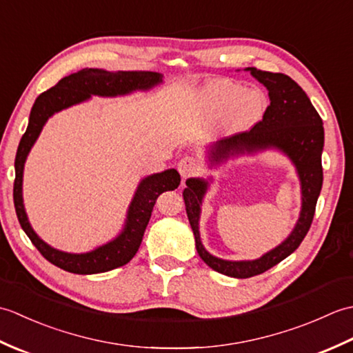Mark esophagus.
Listing matches in <instances>:
<instances>
[{
    "label": "esophagus",
    "mask_w": 353,
    "mask_h": 353,
    "mask_svg": "<svg viewBox=\"0 0 353 353\" xmlns=\"http://www.w3.org/2000/svg\"><path fill=\"white\" fill-rule=\"evenodd\" d=\"M177 170L183 179H188V177L196 176L200 171V163L194 156H183L177 163Z\"/></svg>",
    "instance_id": "1"
}]
</instances>
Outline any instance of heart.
Wrapping results in <instances>:
<instances>
[{"mask_svg":"<svg viewBox=\"0 0 353 353\" xmlns=\"http://www.w3.org/2000/svg\"><path fill=\"white\" fill-rule=\"evenodd\" d=\"M201 110L208 118L224 114V124L232 132L249 129L259 121L267 106L265 95L258 89H247L230 80H215L201 92Z\"/></svg>","mask_w":353,"mask_h":353,"instance_id":"heart-1","label":"heart"}]
</instances>
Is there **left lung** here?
Masks as SVG:
<instances>
[{"instance_id":"8db88e82","label":"left lung","mask_w":353,"mask_h":353,"mask_svg":"<svg viewBox=\"0 0 353 353\" xmlns=\"http://www.w3.org/2000/svg\"><path fill=\"white\" fill-rule=\"evenodd\" d=\"M267 88L270 106L264 117L250 130L235 133L209 148V162L219 165L232 156L277 148L294 163L302 186V211L290 236L276 249L254 261H226L212 256L200 241V205L208 190V181L188 179L183 200L191 229L196 236V249L206 264L215 272L238 279H245L267 272L294 252L308 234L316 212L317 199L323 183L321 152L325 144L323 121L312 106L308 95L294 80L281 72L245 68Z\"/></svg>"}]
</instances>
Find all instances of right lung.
<instances>
[{
  "label": "right lung",
  "mask_w": 353,
  "mask_h": 353,
  "mask_svg": "<svg viewBox=\"0 0 353 353\" xmlns=\"http://www.w3.org/2000/svg\"><path fill=\"white\" fill-rule=\"evenodd\" d=\"M162 76L159 72H138V71H119L109 72L99 68H85L71 74L68 77L59 80L56 86L37 97L32 112L26 133L22 134L18 145L17 159H14V183H13V201L21 228L24 229L30 241L34 244L42 256L51 264L76 274H95L104 273L117 267L125 265L137 254L142 236L153 206L157 197L163 191H172L181 185V174L174 170H165L162 172L147 176L142 179L134 192V197L127 211V220L124 229L110 243L97 247L92 252L86 253H66L43 243L36 235L27 219L24 201H22V172L27 154L32 150L42 127L47 119L66 108L74 106L81 101L91 99V95L117 97L125 95L133 91H145L161 83Z\"/></svg>",
  "instance_id": "1"
}]
</instances>
